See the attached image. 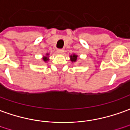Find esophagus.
Segmentation results:
<instances>
[{"label":"esophagus","mask_w":130,"mask_h":130,"mask_svg":"<svg viewBox=\"0 0 130 130\" xmlns=\"http://www.w3.org/2000/svg\"><path fill=\"white\" fill-rule=\"evenodd\" d=\"M57 52L60 54H63L64 52V50L63 49H58L57 50Z\"/></svg>","instance_id":"34e87169"}]
</instances>
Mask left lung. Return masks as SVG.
Listing matches in <instances>:
<instances>
[{"instance_id":"left-lung-1","label":"left lung","mask_w":130,"mask_h":130,"mask_svg":"<svg viewBox=\"0 0 130 130\" xmlns=\"http://www.w3.org/2000/svg\"><path fill=\"white\" fill-rule=\"evenodd\" d=\"M77 57L78 56L76 55V54H73V55H71L70 56V59H71V61H72V62H76L77 60Z\"/></svg>"}]
</instances>
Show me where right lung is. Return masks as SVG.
<instances>
[{
  "mask_svg": "<svg viewBox=\"0 0 130 130\" xmlns=\"http://www.w3.org/2000/svg\"><path fill=\"white\" fill-rule=\"evenodd\" d=\"M46 56H44V57H43V60H44V61H45V62H46V61H47L49 60V59H48V55H49V54H46Z\"/></svg>",
  "mask_w": 130,
  "mask_h": 130,
  "instance_id": "1",
  "label": "right lung"
}]
</instances>
